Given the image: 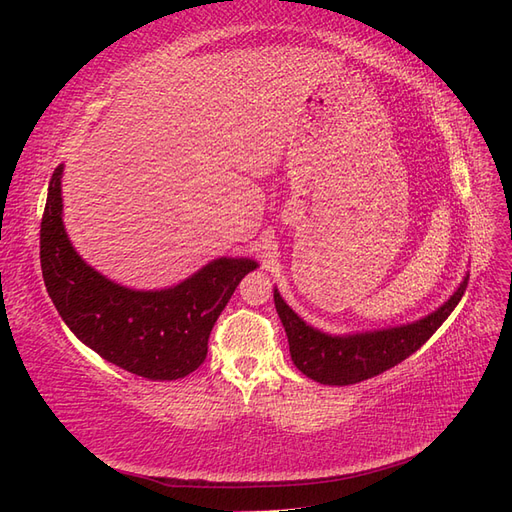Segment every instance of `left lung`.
I'll return each mask as SVG.
<instances>
[{
	"mask_svg": "<svg viewBox=\"0 0 512 512\" xmlns=\"http://www.w3.org/2000/svg\"><path fill=\"white\" fill-rule=\"evenodd\" d=\"M468 286V273L436 312L397 327L331 335L307 324L273 288V301L288 335L292 363L301 374L329 386H348L395 367L421 348L451 316Z\"/></svg>",
	"mask_w": 512,
	"mask_h": 512,
	"instance_id": "1",
	"label": "left lung"
}]
</instances>
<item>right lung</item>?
I'll return each mask as SVG.
<instances>
[{
  "instance_id": "add662e5",
  "label": "right lung",
  "mask_w": 512,
  "mask_h": 512,
  "mask_svg": "<svg viewBox=\"0 0 512 512\" xmlns=\"http://www.w3.org/2000/svg\"><path fill=\"white\" fill-rule=\"evenodd\" d=\"M64 164L55 168L40 224L46 292L68 329L104 361L147 380H177L203 365L215 320L252 258H215L160 290L121 286L79 256L64 226Z\"/></svg>"
}]
</instances>
